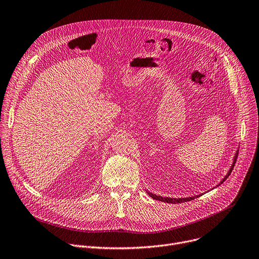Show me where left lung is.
I'll use <instances>...</instances> for the list:
<instances>
[{
  "instance_id": "8db88e82",
  "label": "left lung",
  "mask_w": 259,
  "mask_h": 259,
  "mask_svg": "<svg viewBox=\"0 0 259 259\" xmlns=\"http://www.w3.org/2000/svg\"><path fill=\"white\" fill-rule=\"evenodd\" d=\"M237 156H238V152L235 154V157H234V161H233V165H232V167H231V169L229 170V172H228V174L226 175V178L222 181V183L221 184H223L228 178H229V175L231 174V172H232V170H233V168H234V166H235V162H236V159H237ZM220 184V185H221ZM148 194L150 195L153 199H156V200H159V201H164V202H168V203H180V202H184V201H189V200H191V199H194L195 197H187V198H168V197H161V196H157V195H155V194H152V193H150V192H148Z\"/></svg>"
}]
</instances>
